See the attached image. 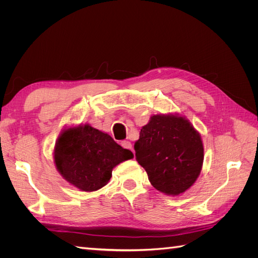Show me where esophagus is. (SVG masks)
Instances as JSON below:
<instances>
[{"mask_svg": "<svg viewBox=\"0 0 258 258\" xmlns=\"http://www.w3.org/2000/svg\"><path fill=\"white\" fill-rule=\"evenodd\" d=\"M121 146H122V148H126V150L132 151V144L129 141H122Z\"/></svg>", "mask_w": 258, "mask_h": 258, "instance_id": "obj_1", "label": "esophagus"}]
</instances>
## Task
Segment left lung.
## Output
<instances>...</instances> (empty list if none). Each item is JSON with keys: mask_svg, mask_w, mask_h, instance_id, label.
<instances>
[{"mask_svg": "<svg viewBox=\"0 0 258 258\" xmlns=\"http://www.w3.org/2000/svg\"><path fill=\"white\" fill-rule=\"evenodd\" d=\"M135 151L151 184L170 196H178L196 182L205 156L199 132L178 114L152 116L140 131Z\"/></svg>", "mask_w": 258, "mask_h": 258, "instance_id": "1", "label": "left lung"}]
</instances>
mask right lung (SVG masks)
Masks as SVG:
<instances>
[{
	"label": "right lung",
	"mask_w": 258,
	"mask_h": 258,
	"mask_svg": "<svg viewBox=\"0 0 258 258\" xmlns=\"http://www.w3.org/2000/svg\"><path fill=\"white\" fill-rule=\"evenodd\" d=\"M134 158L131 151L117 144L111 136L86 123L63 129L53 148V161L68 183L83 191L105 186L113 169Z\"/></svg>",
	"instance_id": "1"
}]
</instances>
